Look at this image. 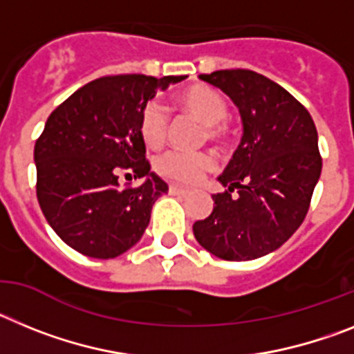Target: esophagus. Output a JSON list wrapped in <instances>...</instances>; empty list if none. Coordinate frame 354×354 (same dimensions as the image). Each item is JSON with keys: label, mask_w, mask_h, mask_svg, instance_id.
Segmentation results:
<instances>
[{"label": "esophagus", "mask_w": 354, "mask_h": 354, "mask_svg": "<svg viewBox=\"0 0 354 354\" xmlns=\"http://www.w3.org/2000/svg\"><path fill=\"white\" fill-rule=\"evenodd\" d=\"M169 192H171V194L183 196V194H187V192H189V189L178 185V183H171V185H169Z\"/></svg>", "instance_id": "34e87169"}]
</instances>
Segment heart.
<instances>
[{
  "label": "heart",
  "instance_id": "1",
  "mask_svg": "<svg viewBox=\"0 0 354 354\" xmlns=\"http://www.w3.org/2000/svg\"><path fill=\"white\" fill-rule=\"evenodd\" d=\"M174 109L198 119L205 124V133L210 142L224 146L232 137L228 118V103L221 92L207 85H196L180 92L173 100ZM139 133L142 142L151 149H156L165 142L167 135V113L164 106L156 101L144 104L139 118ZM155 167L160 174L176 180L180 183H194L205 173L214 167V160L208 155H185V153H165L158 156Z\"/></svg>",
  "mask_w": 354,
  "mask_h": 354
}]
</instances>
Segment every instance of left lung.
<instances>
[{
    "label": "left lung",
    "mask_w": 354,
    "mask_h": 354,
    "mask_svg": "<svg viewBox=\"0 0 354 354\" xmlns=\"http://www.w3.org/2000/svg\"><path fill=\"white\" fill-rule=\"evenodd\" d=\"M199 80L230 96L244 131L217 178L226 190L212 196L214 210L196 221L194 236L217 258L254 260L278 250L305 221L322 169L317 130L290 92L254 71H214Z\"/></svg>",
    "instance_id": "left-lung-1"
}]
</instances>
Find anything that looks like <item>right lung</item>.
Returning a JSON list of instances; mask_svg holds the SVG:
<instances>
[{
  "label": "right lung",
  "mask_w": 354,
  "mask_h": 354,
  "mask_svg": "<svg viewBox=\"0 0 354 354\" xmlns=\"http://www.w3.org/2000/svg\"><path fill=\"white\" fill-rule=\"evenodd\" d=\"M187 76H103L51 112L37 139V199L49 226L78 253L115 258L140 241L156 199L169 190L151 173L139 133L144 104ZM144 179L139 187L118 176Z\"/></svg>",
  "instance_id": "obj_1"
}]
</instances>
